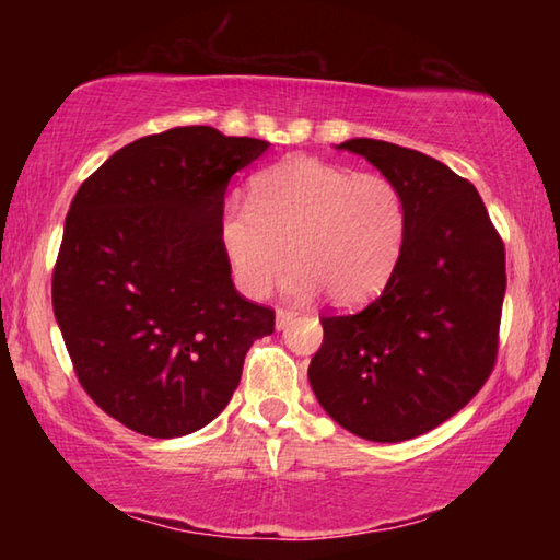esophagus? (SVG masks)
<instances>
[{"label":"esophagus","instance_id":"obj_1","mask_svg":"<svg viewBox=\"0 0 560 560\" xmlns=\"http://www.w3.org/2000/svg\"><path fill=\"white\" fill-rule=\"evenodd\" d=\"M293 318H296V311H291V308H279V311H277V328H279V330H283L287 326H291V324H293Z\"/></svg>","mask_w":560,"mask_h":560}]
</instances>
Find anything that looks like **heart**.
<instances>
[{
	"label": "heart",
	"instance_id": "heart-1",
	"mask_svg": "<svg viewBox=\"0 0 560 560\" xmlns=\"http://www.w3.org/2000/svg\"><path fill=\"white\" fill-rule=\"evenodd\" d=\"M407 224L390 177L293 155L254 177L249 202L226 205L220 236L249 296H267L291 259L287 293L326 291L336 306H353L393 277Z\"/></svg>",
	"mask_w": 560,
	"mask_h": 560
}]
</instances>
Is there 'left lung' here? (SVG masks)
Returning a JSON list of instances; mask_svg holds the SVG:
<instances>
[{"instance_id": "1", "label": "left lung", "mask_w": 560, "mask_h": 560, "mask_svg": "<svg viewBox=\"0 0 560 560\" xmlns=\"http://www.w3.org/2000/svg\"><path fill=\"white\" fill-rule=\"evenodd\" d=\"M338 150L363 155L402 189L410 224L381 296L355 314L320 316L308 383L340 428L405 442L457 415L494 371L504 242L474 185L440 160L371 138Z\"/></svg>"}]
</instances>
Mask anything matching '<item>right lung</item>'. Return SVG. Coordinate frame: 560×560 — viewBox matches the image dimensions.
Returning a JSON list of instances; mask_svg holds the SVG:
<instances>
[{
    "label": "right lung",
    "instance_id": "1",
    "mask_svg": "<svg viewBox=\"0 0 560 560\" xmlns=\"http://www.w3.org/2000/svg\"><path fill=\"white\" fill-rule=\"evenodd\" d=\"M257 138L185 126L120 148L66 214L51 301L75 377L128 430L170 440L220 415L273 311L232 283L220 224Z\"/></svg>",
    "mask_w": 560,
    "mask_h": 560
}]
</instances>
